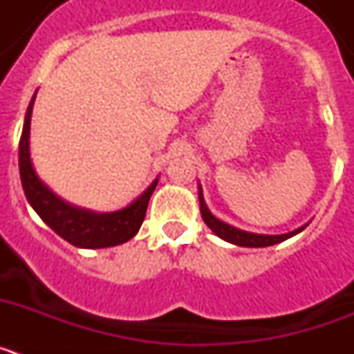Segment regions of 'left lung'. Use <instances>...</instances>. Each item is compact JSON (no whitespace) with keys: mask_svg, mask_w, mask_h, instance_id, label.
<instances>
[{"mask_svg":"<svg viewBox=\"0 0 354 354\" xmlns=\"http://www.w3.org/2000/svg\"><path fill=\"white\" fill-rule=\"evenodd\" d=\"M198 200H200V214H202V220L204 223L211 228L212 232L218 237H221L227 243H232V245L237 246H245V248H264V246H273L282 243V241L289 239V237L296 236L306 227L308 223L301 225V227L294 228L287 234H277V236H270V234H253L246 232V230H241V228L232 227V225L225 223V221L218 220L211 211H209L207 204L204 200V193H202V186L198 183Z\"/></svg>","mask_w":354,"mask_h":354,"instance_id":"left-lung-1","label":"left lung"}]
</instances>
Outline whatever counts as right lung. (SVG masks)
I'll use <instances>...</instances> for the list:
<instances>
[{"label":"right lung","instance_id":"obj_1","mask_svg":"<svg viewBox=\"0 0 354 354\" xmlns=\"http://www.w3.org/2000/svg\"><path fill=\"white\" fill-rule=\"evenodd\" d=\"M35 95L31 97L30 106L24 117L23 134L19 142V171L23 183L24 195L37 214L46 225L60 237L77 248H109L127 243L138 234L145 218L150 195L158 186V179L152 180L145 192L134 198L129 205L113 212H97L90 209L68 204L64 198L51 192L37 175L30 158V126L31 111L35 104Z\"/></svg>","mask_w":354,"mask_h":354}]
</instances>
